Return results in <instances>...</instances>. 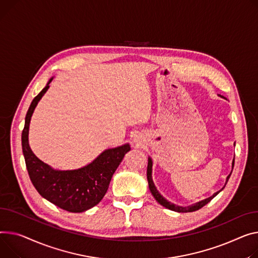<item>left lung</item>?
I'll list each match as a JSON object with an SVG mask.
<instances>
[{"instance_id": "left-lung-1", "label": "left lung", "mask_w": 258, "mask_h": 258, "mask_svg": "<svg viewBox=\"0 0 258 258\" xmlns=\"http://www.w3.org/2000/svg\"><path fill=\"white\" fill-rule=\"evenodd\" d=\"M233 165H234V159H233V161H232V169H233ZM231 172H232V170H231ZM230 175H231V173L227 176L225 185H226V183H227V181H228ZM147 180H148L149 190H150L152 196L154 197V199H156L161 205H163L164 208H166V209H168V210H170V211L177 212V213H191V212L198 211L199 209L203 208L205 204H208L214 197H216V196L223 190V188H224V186H225V185L223 186L220 191L216 192V193L213 194L211 197L205 198V199H203V200H201V201H198V202H196V203H193V204H191V205H187V207H180V205H176V204H174V203H172V202L168 201L165 197H163V196L161 195V193L158 191V188L156 187V185H154V182H153V180H152V160H151L150 157H148Z\"/></svg>"}]
</instances>
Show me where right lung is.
I'll return each mask as SVG.
<instances>
[{"mask_svg": "<svg viewBox=\"0 0 258 258\" xmlns=\"http://www.w3.org/2000/svg\"><path fill=\"white\" fill-rule=\"evenodd\" d=\"M53 79L48 80L45 87L32 100L27 112L22 134L23 153L30 179L37 192L62 210L82 213L95 207L104 198L114 172L131 146L126 143L108 148L88 165L74 170H57L39 160L29 145L30 121Z\"/></svg>", "mask_w": 258, "mask_h": 258, "instance_id": "right-lung-1", "label": "right lung"}]
</instances>
